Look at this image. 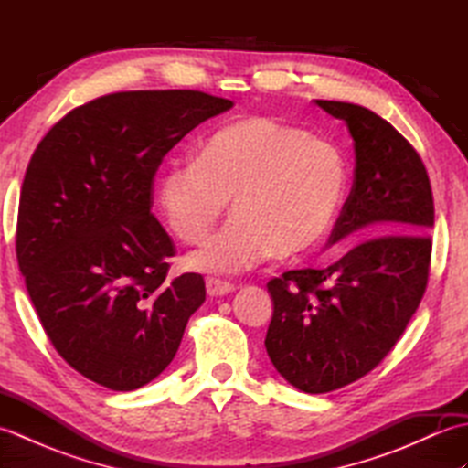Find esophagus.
Returning <instances> with one entry per match:
<instances>
[{"mask_svg":"<svg viewBox=\"0 0 468 468\" xmlns=\"http://www.w3.org/2000/svg\"><path fill=\"white\" fill-rule=\"evenodd\" d=\"M235 285L221 282V280H207V293L211 297H221L227 293H233Z\"/></svg>","mask_w":468,"mask_h":468,"instance_id":"obj_1","label":"esophagus"}]
</instances>
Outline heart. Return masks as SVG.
Wrapping results in <instances>:
<instances>
[{
    "label": "heart",
    "mask_w": 468,
    "mask_h": 468,
    "mask_svg": "<svg viewBox=\"0 0 468 468\" xmlns=\"http://www.w3.org/2000/svg\"><path fill=\"white\" fill-rule=\"evenodd\" d=\"M337 148L303 128L253 116L217 131L201 156L168 165L156 201L171 231L197 243L213 231L231 198L233 218L186 257L205 273H241L277 253L314 251L335 221L346 195Z\"/></svg>",
    "instance_id": "heart-1"
}]
</instances>
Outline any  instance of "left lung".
Wrapping results in <instances>:
<instances>
[{"label":"left lung","instance_id":"1","mask_svg":"<svg viewBox=\"0 0 468 468\" xmlns=\"http://www.w3.org/2000/svg\"><path fill=\"white\" fill-rule=\"evenodd\" d=\"M315 104L346 122L356 153L352 193L327 243L357 231L376 237L324 270L285 271L267 283L273 300L267 354L307 394L356 382L399 342L429 283L426 233L434 225L431 181L412 144L364 106Z\"/></svg>","mask_w":468,"mask_h":468}]
</instances>
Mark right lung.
Instances as JSON below:
<instances>
[{
	"instance_id": "right-lung-1",
	"label": "right lung",
	"mask_w": 468,
	"mask_h": 468,
	"mask_svg": "<svg viewBox=\"0 0 468 468\" xmlns=\"http://www.w3.org/2000/svg\"><path fill=\"white\" fill-rule=\"evenodd\" d=\"M233 106L198 90L108 94L74 108L32 154L16 253L58 354L101 386L131 392L173 362L205 302L198 273L168 280L175 245L151 215L165 154Z\"/></svg>"
}]
</instances>
